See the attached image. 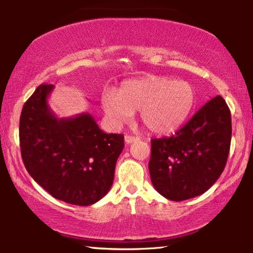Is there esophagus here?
<instances>
[{
    "mask_svg": "<svg viewBox=\"0 0 253 253\" xmlns=\"http://www.w3.org/2000/svg\"><path fill=\"white\" fill-rule=\"evenodd\" d=\"M138 139V137H135V136H131V135H126L125 136V142L127 143V144H131V143H134V142H136Z\"/></svg>",
    "mask_w": 253,
    "mask_h": 253,
    "instance_id": "1",
    "label": "esophagus"
}]
</instances>
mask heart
Segmentation results:
<instances>
[{"label": "heart", "mask_w": 253, "mask_h": 253, "mask_svg": "<svg viewBox=\"0 0 253 253\" xmlns=\"http://www.w3.org/2000/svg\"><path fill=\"white\" fill-rule=\"evenodd\" d=\"M196 102L197 94L191 83L158 75L127 80L117 93L106 91L101 95L102 109L114 125L127 123L139 110L143 125L159 135L177 130Z\"/></svg>", "instance_id": "1"}]
</instances>
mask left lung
Listing matches in <instances>:
<instances>
[{
  "instance_id": "left-lung-1",
  "label": "left lung",
  "mask_w": 253,
  "mask_h": 253,
  "mask_svg": "<svg viewBox=\"0 0 253 253\" xmlns=\"http://www.w3.org/2000/svg\"><path fill=\"white\" fill-rule=\"evenodd\" d=\"M231 136V111L217 95L173 136L152 139L148 169L155 189L174 202L204 194L225 168Z\"/></svg>"
}]
</instances>
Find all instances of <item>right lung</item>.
Listing matches in <instances>:
<instances>
[{
    "instance_id": "1",
    "label": "right lung",
    "mask_w": 253,
    "mask_h": 253,
    "mask_svg": "<svg viewBox=\"0 0 253 253\" xmlns=\"http://www.w3.org/2000/svg\"><path fill=\"white\" fill-rule=\"evenodd\" d=\"M39 85L20 116V148L27 171L56 199L79 206L97 203L112 186L123 134H106L90 114L57 118Z\"/></svg>"
}]
</instances>
